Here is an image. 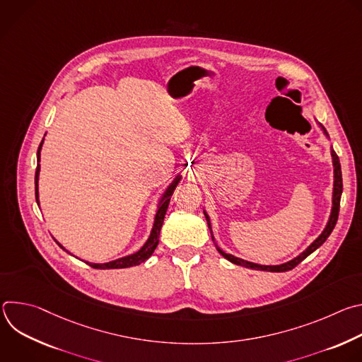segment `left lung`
<instances>
[{"mask_svg":"<svg viewBox=\"0 0 362 362\" xmlns=\"http://www.w3.org/2000/svg\"><path fill=\"white\" fill-rule=\"evenodd\" d=\"M321 129L324 130V133L328 136L325 127L320 123ZM331 154H332V162H334V194H332V211H331V216H329V221L327 223V228L324 229V232L311 243L306 250H303L299 256H296L295 259L286 262V264H282V265H275V267H265V265H257V264H252V262H247V261H243L240 259V257H236L233 255H229V253H225L222 252L219 247L218 250L221 252V255L223 257H226L228 261H230L232 264L235 265H240V267H245V268H249V269H256V271H268V272H286V271H291L298 264H300L306 256L311 255L314 250H317L327 239L328 236L331 235V232L334 230L335 225H337V221H338V214H339V202H341V194H342V173H341V165H339V158L337 156V153L334 150H331ZM204 216H206V221H208V226L211 229V233H212V228H211V221H209V216L206 215L204 212ZM212 239H214V235H212ZM215 240V239H214Z\"/></svg>","mask_w":362,"mask_h":362,"instance_id":"left-lung-1","label":"left lung"}]
</instances>
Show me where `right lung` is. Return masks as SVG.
I'll return each instance as SVG.
<instances>
[{
	"instance_id": "obj_1",
	"label": "right lung",
	"mask_w": 362,
	"mask_h": 362,
	"mask_svg": "<svg viewBox=\"0 0 362 362\" xmlns=\"http://www.w3.org/2000/svg\"><path fill=\"white\" fill-rule=\"evenodd\" d=\"M42 141H44V139L41 140V143L38 146V150H37V162L38 163H40V150H41ZM38 173H40V165H37V170H35V200H37V203H38ZM179 180H180V176H177L173 180V183L168 187V190L165 192V194L162 197V202L159 204L156 218H154V225H153L150 238L147 239V242L143 245V247L139 252H136L133 255H129V256H124V257H120V259H116V261H112V262H107V264H87V265H90L94 269H120V268H130V267L140 265L141 262H144L147 259V257H150L151 253L154 252V249H156L158 243H159V235H160V229H162V225H163V219H165V215H166V211H168L170 197L173 194V190L177 186ZM60 247L64 249L62 245H60Z\"/></svg>"
}]
</instances>
